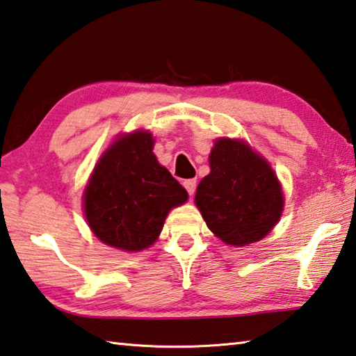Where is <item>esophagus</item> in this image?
Masks as SVG:
<instances>
[{"mask_svg": "<svg viewBox=\"0 0 356 356\" xmlns=\"http://www.w3.org/2000/svg\"><path fill=\"white\" fill-rule=\"evenodd\" d=\"M183 186H184V189L187 191V193H189V195L192 197L193 193H195V189H197V181L195 179H186Z\"/></svg>", "mask_w": 356, "mask_h": 356, "instance_id": "obj_1", "label": "esophagus"}]
</instances>
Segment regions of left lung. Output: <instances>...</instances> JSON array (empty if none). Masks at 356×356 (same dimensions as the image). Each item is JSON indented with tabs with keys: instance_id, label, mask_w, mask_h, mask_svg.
<instances>
[{
	"instance_id": "8db88e82",
	"label": "left lung",
	"mask_w": 356,
	"mask_h": 356,
	"mask_svg": "<svg viewBox=\"0 0 356 356\" xmlns=\"http://www.w3.org/2000/svg\"><path fill=\"white\" fill-rule=\"evenodd\" d=\"M211 173L200 181L195 204L226 245L264 238L282 216L284 193L266 159L243 140L220 138L209 155Z\"/></svg>"
}]
</instances>
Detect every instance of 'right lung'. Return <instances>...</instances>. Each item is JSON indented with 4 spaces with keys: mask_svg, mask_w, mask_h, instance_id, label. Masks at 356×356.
<instances>
[{
    "mask_svg": "<svg viewBox=\"0 0 356 356\" xmlns=\"http://www.w3.org/2000/svg\"><path fill=\"white\" fill-rule=\"evenodd\" d=\"M149 131L119 136L99 159L83 192L88 226L105 245L140 251L156 241L187 192L158 163Z\"/></svg>",
    "mask_w": 356,
    "mask_h": 356,
    "instance_id": "1",
    "label": "right lung"
}]
</instances>
